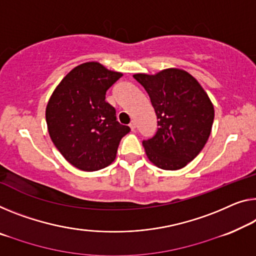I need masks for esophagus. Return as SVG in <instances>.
I'll use <instances>...</instances> for the list:
<instances>
[{"label":"esophagus","instance_id":"obj_1","mask_svg":"<svg viewBox=\"0 0 256 256\" xmlns=\"http://www.w3.org/2000/svg\"><path fill=\"white\" fill-rule=\"evenodd\" d=\"M129 127H130V129H132V132L135 130V129H136V124H135V121H132V122L129 124Z\"/></svg>","mask_w":256,"mask_h":256}]
</instances>
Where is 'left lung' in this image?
Returning <instances> with one entry per match:
<instances>
[{"instance_id": "obj_1", "label": "left lung", "mask_w": 256, "mask_h": 256, "mask_svg": "<svg viewBox=\"0 0 256 256\" xmlns=\"http://www.w3.org/2000/svg\"><path fill=\"white\" fill-rule=\"evenodd\" d=\"M150 97L156 132L143 140L156 166L176 170L194 160L205 146L214 121V108L205 90L186 70L168 68L156 76L135 74Z\"/></svg>"}]
</instances>
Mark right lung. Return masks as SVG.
<instances>
[{"label": "right lung", "instance_id": "1", "mask_svg": "<svg viewBox=\"0 0 256 256\" xmlns=\"http://www.w3.org/2000/svg\"><path fill=\"white\" fill-rule=\"evenodd\" d=\"M122 74L100 62H84L62 78L46 105L49 135L62 156L81 170L95 172L114 161L118 146L130 132L116 120L106 92Z\"/></svg>", "mask_w": 256, "mask_h": 256}]
</instances>
